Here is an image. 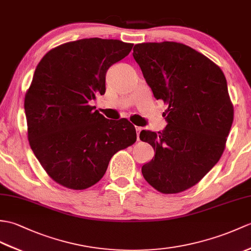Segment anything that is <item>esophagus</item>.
<instances>
[{"instance_id":"34e87169","label":"esophagus","mask_w":251,"mask_h":251,"mask_svg":"<svg viewBox=\"0 0 251 251\" xmlns=\"http://www.w3.org/2000/svg\"><path fill=\"white\" fill-rule=\"evenodd\" d=\"M142 130V127H140V126H136V131H137V137H138V139H139V135H140V131Z\"/></svg>"}]
</instances>
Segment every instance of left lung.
<instances>
[{
	"instance_id": "left-lung-1",
	"label": "left lung",
	"mask_w": 251,
	"mask_h": 251,
	"mask_svg": "<svg viewBox=\"0 0 251 251\" xmlns=\"http://www.w3.org/2000/svg\"><path fill=\"white\" fill-rule=\"evenodd\" d=\"M132 55L154 97L168 104L165 129L140 132L155 151L142 174L162 194H177L200 182L224 153L233 122L226 80L216 64L184 44H138Z\"/></svg>"
}]
</instances>
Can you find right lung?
Listing matches in <instances>:
<instances>
[{"mask_svg": "<svg viewBox=\"0 0 251 251\" xmlns=\"http://www.w3.org/2000/svg\"><path fill=\"white\" fill-rule=\"evenodd\" d=\"M132 44L85 38L50 50L35 69L25 99L27 138L48 176L86 189L106 173L111 157L137 140L129 121L108 120L90 101L106 92V74Z\"/></svg>", "mask_w": 251, "mask_h": 251, "instance_id": "right-lung-1", "label": "right lung"}]
</instances>
